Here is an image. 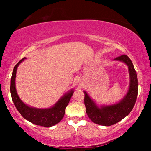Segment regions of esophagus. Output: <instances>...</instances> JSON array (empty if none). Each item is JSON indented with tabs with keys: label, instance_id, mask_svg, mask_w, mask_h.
<instances>
[{
	"label": "esophagus",
	"instance_id": "esophagus-1",
	"mask_svg": "<svg viewBox=\"0 0 151 151\" xmlns=\"http://www.w3.org/2000/svg\"><path fill=\"white\" fill-rule=\"evenodd\" d=\"M78 80V81H80V80H79V79H78V80Z\"/></svg>",
	"mask_w": 151,
	"mask_h": 151
}]
</instances>
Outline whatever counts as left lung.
I'll return each mask as SVG.
<instances>
[{"instance_id": "obj_1", "label": "left lung", "mask_w": 151, "mask_h": 151, "mask_svg": "<svg viewBox=\"0 0 151 151\" xmlns=\"http://www.w3.org/2000/svg\"><path fill=\"white\" fill-rule=\"evenodd\" d=\"M114 60L121 61L128 66L130 84L126 96L117 104L98 107L86 91H84V104L87 114L93 123L99 125H113L127 117L133 109L138 95V79L130 58L123 54L115 58Z\"/></svg>"}]
</instances>
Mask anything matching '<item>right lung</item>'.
I'll return each mask as SVG.
<instances>
[{
  "instance_id": "add662e5",
  "label": "right lung",
  "mask_w": 151,
  "mask_h": 151,
  "mask_svg": "<svg viewBox=\"0 0 151 151\" xmlns=\"http://www.w3.org/2000/svg\"><path fill=\"white\" fill-rule=\"evenodd\" d=\"M25 59L26 58H24L20 60L14 66L12 71L11 80H10V94H11L12 101L20 115L25 119L30 121L32 123L35 124L36 125L43 126L45 127H50L56 125L64 116L65 108L73 94V90L71 89L63 95L54 106L47 109H38L26 105L20 99L16 90L15 86V78L17 68L20 63Z\"/></svg>"
}]
</instances>
